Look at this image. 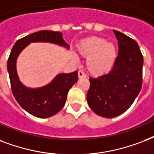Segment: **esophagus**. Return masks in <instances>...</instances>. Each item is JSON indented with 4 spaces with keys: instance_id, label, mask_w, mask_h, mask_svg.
Segmentation results:
<instances>
[{
    "instance_id": "34e87169",
    "label": "esophagus",
    "mask_w": 154,
    "mask_h": 154,
    "mask_svg": "<svg viewBox=\"0 0 154 154\" xmlns=\"http://www.w3.org/2000/svg\"><path fill=\"white\" fill-rule=\"evenodd\" d=\"M78 76L79 78H84V77H86V74L83 72V71H79L78 72Z\"/></svg>"
}]
</instances>
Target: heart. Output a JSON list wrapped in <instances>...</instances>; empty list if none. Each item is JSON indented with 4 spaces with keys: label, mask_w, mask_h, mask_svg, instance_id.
Listing matches in <instances>:
<instances>
[{
    "label": "heart",
    "mask_w": 154,
    "mask_h": 154,
    "mask_svg": "<svg viewBox=\"0 0 154 154\" xmlns=\"http://www.w3.org/2000/svg\"><path fill=\"white\" fill-rule=\"evenodd\" d=\"M77 51L87 58V68L94 75H101L111 71L117 56L116 46L105 39L91 37L82 40L77 46Z\"/></svg>",
    "instance_id": "heart-1"
}]
</instances>
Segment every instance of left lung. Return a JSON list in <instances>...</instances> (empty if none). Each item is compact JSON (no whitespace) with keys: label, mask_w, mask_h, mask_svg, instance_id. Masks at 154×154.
I'll use <instances>...</instances> for the list:
<instances>
[{"label":"left lung","mask_w":154,"mask_h":154,"mask_svg":"<svg viewBox=\"0 0 154 154\" xmlns=\"http://www.w3.org/2000/svg\"><path fill=\"white\" fill-rule=\"evenodd\" d=\"M119 51L112 69L97 78H90L87 100L97 115L113 118L129 108L142 87L143 55L137 42L113 30Z\"/></svg>","instance_id":"8db88e82"}]
</instances>
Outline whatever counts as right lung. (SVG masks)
Here are the masks:
<instances>
[{
	"label": "right lung",
	"instance_id": "add662e5",
	"mask_svg": "<svg viewBox=\"0 0 154 154\" xmlns=\"http://www.w3.org/2000/svg\"><path fill=\"white\" fill-rule=\"evenodd\" d=\"M51 42L69 48L61 32L42 30L19 39L14 44L9 54L7 68L9 75L12 92L21 108L29 114L39 118L51 117L63 108L71 87L78 81V71L58 74L52 82L39 88L24 86L17 74V56L31 42Z\"/></svg>",
	"mask_w": 154,
	"mask_h": 154
}]
</instances>
